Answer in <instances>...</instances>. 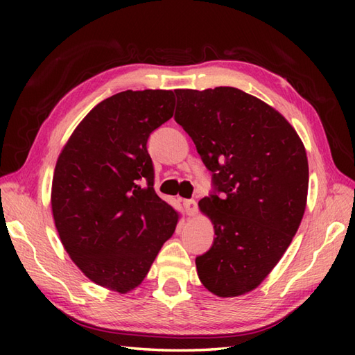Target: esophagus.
I'll return each instance as SVG.
<instances>
[{
  "label": "esophagus",
  "instance_id": "esophagus-1",
  "mask_svg": "<svg viewBox=\"0 0 355 355\" xmlns=\"http://www.w3.org/2000/svg\"><path fill=\"white\" fill-rule=\"evenodd\" d=\"M183 206H184L186 214L189 216H195L198 214V206H197V202H195V200H184Z\"/></svg>",
  "mask_w": 355,
  "mask_h": 355
}]
</instances>
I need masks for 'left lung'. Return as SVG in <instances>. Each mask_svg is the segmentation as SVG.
Instances as JSON below:
<instances>
[{"instance_id": "8db88e82", "label": "left lung", "mask_w": 355, "mask_h": 355, "mask_svg": "<svg viewBox=\"0 0 355 355\" xmlns=\"http://www.w3.org/2000/svg\"><path fill=\"white\" fill-rule=\"evenodd\" d=\"M175 120L191 135L214 193L198 206L215 239L195 259L218 297L254 290L291 244L308 193V158L296 130L258 97L233 87L175 89Z\"/></svg>"}]
</instances>
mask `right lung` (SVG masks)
<instances>
[{"instance_id":"1","label":"right lung","mask_w":355,"mask_h":355,"mask_svg":"<svg viewBox=\"0 0 355 355\" xmlns=\"http://www.w3.org/2000/svg\"><path fill=\"white\" fill-rule=\"evenodd\" d=\"M171 89L117 93L88 112L58 157L51 212L89 281L125 294L141 284L178 212L154 189L149 134L172 117Z\"/></svg>"}]
</instances>
